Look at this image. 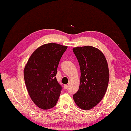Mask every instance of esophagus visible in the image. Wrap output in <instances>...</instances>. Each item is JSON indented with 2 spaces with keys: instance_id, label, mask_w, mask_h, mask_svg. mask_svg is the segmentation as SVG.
Masks as SVG:
<instances>
[{
  "instance_id": "esophagus-1",
  "label": "esophagus",
  "mask_w": 131,
  "mask_h": 131,
  "mask_svg": "<svg viewBox=\"0 0 131 131\" xmlns=\"http://www.w3.org/2000/svg\"><path fill=\"white\" fill-rule=\"evenodd\" d=\"M63 88H64V89L66 90V89H68V85L67 84H65L63 85Z\"/></svg>"
}]
</instances>
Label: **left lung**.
<instances>
[{"label":"left lung","mask_w":131,"mask_h":131,"mask_svg":"<svg viewBox=\"0 0 131 131\" xmlns=\"http://www.w3.org/2000/svg\"><path fill=\"white\" fill-rule=\"evenodd\" d=\"M80 69L79 90L73 95L75 104L83 110H90L101 101L107 90L109 71L104 54L95 47L73 49Z\"/></svg>","instance_id":"1"}]
</instances>
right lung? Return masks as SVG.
<instances>
[{"mask_svg": "<svg viewBox=\"0 0 131 131\" xmlns=\"http://www.w3.org/2000/svg\"><path fill=\"white\" fill-rule=\"evenodd\" d=\"M67 48L54 43L44 44L32 53L25 67L27 90L32 101L41 109L54 107L59 99L62 87L56 76L58 63Z\"/></svg>", "mask_w": 131, "mask_h": 131, "instance_id": "1", "label": "right lung"}]
</instances>
